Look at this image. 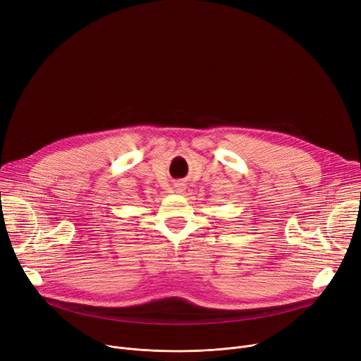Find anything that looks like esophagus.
Segmentation results:
<instances>
[{"label": "esophagus", "mask_w": 361, "mask_h": 361, "mask_svg": "<svg viewBox=\"0 0 361 361\" xmlns=\"http://www.w3.org/2000/svg\"><path fill=\"white\" fill-rule=\"evenodd\" d=\"M174 187H176V191H177V192H180V194L185 190V185H184L183 183H177Z\"/></svg>", "instance_id": "1"}]
</instances>
